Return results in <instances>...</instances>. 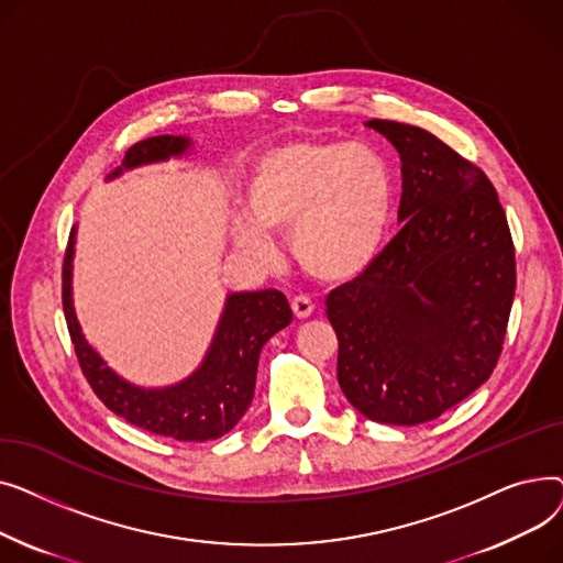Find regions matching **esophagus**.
Segmentation results:
<instances>
[{
	"label": "esophagus",
	"mask_w": 563,
	"mask_h": 563,
	"mask_svg": "<svg viewBox=\"0 0 563 563\" xmlns=\"http://www.w3.org/2000/svg\"><path fill=\"white\" fill-rule=\"evenodd\" d=\"M314 310V303L308 297H294L291 299V312L297 314L299 319H308Z\"/></svg>",
	"instance_id": "1"
}]
</instances>
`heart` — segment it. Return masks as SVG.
Here are the masks:
<instances>
[{
  "label": "heart",
  "mask_w": 563,
  "mask_h": 563,
  "mask_svg": "<svg viewBox=\"0 0 563 563\" xmlns=\"http://www.w3.org/2000/svg\"><path fill=\"white\" fill-rule=\"evenodd\" d=\"M393 173L374 145L297 136L255 157L244 187L251 223L236 244L266 260L265 232H289L303 269L327 283L358 276L378 255L393 219Z\"/></svg>",
  "instance_id": "1"
}]
</instances>
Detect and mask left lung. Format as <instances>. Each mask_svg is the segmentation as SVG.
I'll return each instance as SVG.
<instances>
[{"label":"left lung","mask_w":563,"mask_h":563,"mask_svg":"<svg viewBox=\"0 0 563 563\" xmlns=\"http://www.w3.org/2000/svg\"><path fill=\"white\" fill-rule=\"evenodd\" d=\"M401 157V230L327 297L338 380L383 424L440 418L493 374L516 294V249L486 173L422 128L367 121Z\"/></svg>","instance_id":"1"}]
</instances>
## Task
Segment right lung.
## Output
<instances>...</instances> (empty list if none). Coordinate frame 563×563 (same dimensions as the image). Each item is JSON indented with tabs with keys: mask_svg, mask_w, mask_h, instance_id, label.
Returning <instances> with one entry per match:
<instances>
[{
	"mask_svg": "<svg viewBox=\"0 0 563 563\" xmlns=\"http://www.w3.org/2000/svg\"><path fill=\"white\" fill-rule=\"evenodd\" d=\"M189 147L180 136H153L134 143L123 166L151 164L183 155ZM123 168L111 173L115 177ZM75 228L68 236L64 257L62 299L68 333L75 344L77 361L88 386L98 399L130 424L175 440H214L228 433L244 418L255 393L257 358L264 342L285 329L291 310L285 294L278 289L232 294L225 303L212 349L200 369L187 380L164 390L134 388L104 367L98 353L86 344L70 301V260Z\"/></svg>",
	"mask_w": 563,
	"mask_h": 563,
	"instance_id": "add662e5",
	"label": "right lung"
}]
</instances>
